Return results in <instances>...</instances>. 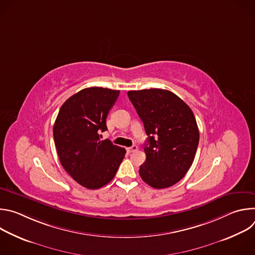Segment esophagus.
I'll list each match as a JSON object with an SVG mask.
<instances>
[{"label": "esophagus", "instance_id": "34e87169", "mask_svg": "<svg viewBox=\"0 0 255 255\" xmlns=\"http://www.w3.org/2000/svg\"><path fill=\"white\" fill-rule=\"evenodd\" d=\"M137 149H138V147H137V145H133V146H131V147L127 148V151H128L129 153H131V152H134V151H136Z\"/></svg>", "mask_w": 255, "mask_h": 255}]
</instances>
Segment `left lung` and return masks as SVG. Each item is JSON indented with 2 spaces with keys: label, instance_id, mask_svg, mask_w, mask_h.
<instances>
[{
  "label": "left lung",
  "instance_id": "left-lung-1",
  "mask_svg": "<svg viewBox=\"0 0 255 255\" xmlns=\"http://www.w3.org/2000/svg\"><path fill=\"white\" fill-rule=\"evenodd\" d=\"M128 97L148 136L141 178L154 189L175 185L193 164L200 133L191 108L161 89L129 91Z\"/></svg>",
  "mask_w": 255,
  "mask_h": 255
}]
</instances>
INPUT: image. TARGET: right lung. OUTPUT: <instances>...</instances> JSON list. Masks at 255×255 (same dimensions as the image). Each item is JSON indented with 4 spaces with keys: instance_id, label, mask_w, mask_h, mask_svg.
<instances>
[{
    "instance_id": "right-lung-1",
    "label": "right lung",
    "mask_w": 255,
    "mask_h": 255,
    "mask_svg": "<svg viewBox=\"0 0 255 255\" xmlns=\"http://www.w3.org/2000/svg\"><path fill=\"white\" fill-rule=\"evenodd\" d=\"M119 94L99 87L84 89L63 103L53 126L61 165L78 184L90 190L110 183L126 153L109 139H100Z\"/></svg>"
}]
</instances>
